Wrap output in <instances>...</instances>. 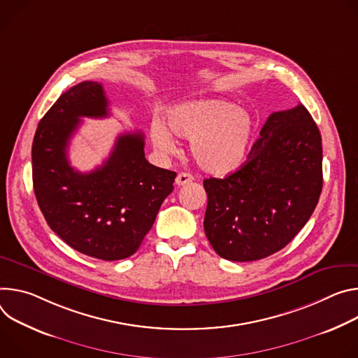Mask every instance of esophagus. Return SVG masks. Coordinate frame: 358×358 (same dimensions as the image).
<instances>
[{
  "mask_svg": "<svg viewBox=\"0 0 358 358\" xmlns=\"http://www.w3.org/2000/svg\"><path fill=\"white\" fill-rule=\"evenodd\" d=\"M175 182H176V185H178V186H185V185H187V183L193 182V176H192L190 173H185V172H182V173H179V175L176 176Z\"/></svg>",
  "mask_w": 358,
  "mask_h": 358,
  "instance_id": "34e87169",
  "label": "esophagus"
}]
</instances>
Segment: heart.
Returning <instances> with one entry per match:
<instances>
[{
  "label": "heart",
  "instance_id": "heart-1",
  "mask_svg": "<svg viewBox=\"0 0 358 358\" xmlns=\"http://www.w3.org/2000/svg\"><path fill=\"white\" fill-rule=\"evenodd\" d=\"M166 127L172 134L190 139V152L197 166L216 176L243 166L255 139L253 116L222 99L175 105L166 112ZM169 131L157 121L150 127L152 143L162 155L176 150V142Z\"/></svg>",
  "mask_w": 358,
  "mask_h": 358
}]
</instances>
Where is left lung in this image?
<instances>
[{
  "label": "left lung",
  "mask_w": 358,
  "mask_h": 358,
  "mask_svg": "<svg viewBox=\"0 0 358 358\" xmlns=\"http://www.w3.org/2000/svg\"><path fill=\"white\" fill-rule=\"evenodd\" d=\"M205 233L231 262L264 259L289 245L314 212L323 187L322 135L300 103L273 112L246 164L203 180Z\"/></svg>",
  "instance_id": "obj_1"
}]
</instances>
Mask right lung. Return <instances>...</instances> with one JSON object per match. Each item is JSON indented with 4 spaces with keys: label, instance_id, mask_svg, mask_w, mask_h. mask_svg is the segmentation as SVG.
Here are the masks:
<instances>
[{
    "label": "right lung",
    "instance_id": "right-lung-1",
    "mask_svg": "<svg viewBox=\"0 0 358 358\" xmlns=\"http://www.w3.org/2000/svg\"><path fill=\"white\" fill-rule=\"evenodd\" d=\"M99 83L64 92L39 121L32 142V183L47 223L79 253L105 262L132 256L150 230L176 173L150 165L142 132L119 135L102 166L75 171L68 143L81 117H106Z\"/></svg>",
    "mask_w": 358,
    "mask_h": 358
}]
</instances>
